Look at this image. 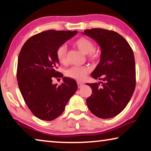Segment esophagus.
Masks as SVG:
<instances>
[{"instance_id": "34e87169", "label": "esophagus", "mask_w": 151, "mask_h": 151, "mask_svg": "<svg viewBox=\"0 0 151 151\" xmlns=\"http://www.w3.org/2000/svg\"><path fill=\"white\" fill-rule=\"evenodd\" d=\"M77 85H78V88H81V87H82L83 86V83H80V82H78L77 83Z\"/></svg>"}]
</instances>
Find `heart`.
Wrapping results in <instances>:
<instances>
[{
  "label": "heart",
  "mask_w": 151,
  "mask_h": 151,
  "mask_svg": "<svg viewBox=\"0 0 151 151\" xmlns=\"http://www.w3.org/2000/svg\"><path fill=\"white\" fill-rule=\"evenodd\" d=\"M74 45L83 54H87L88 59L91 60H96L99 58V52L93 50L94 49L93 43L88 38L81 37L76 40L74 43ZM66 54L67 47L65 45H62L57 49L56 56L60 63L62 64H65L66 63ZM88 73V68L87 67L77 66H72L65 73L68 77L78 81L84 80L87 77Z\"/></svg>",
  "instance_id": "b5f03b06"
}]
</instances>
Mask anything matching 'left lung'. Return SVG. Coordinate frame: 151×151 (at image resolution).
Listing matches in <instances>:
<instances>
[{
    "mask_svg": "<svg viewBox=\"0 0 151 151\" xmlns=\"http://www.w3.org/2000/svg\"><path fill=\"white\" fill-rule=\"evenodd\" d=\"M101 48L100 61L91 76L102 82L87 83L92 94L87 99L88 109L99 118L107 119L122 111L136 87L135 60L128 42L119 33L95 28L83 33Z\"/></svg>",
    "mask_w": 151,
    "mask_h": 151,
    "instance_id": "1",
    "label": "left lung"
}]
</instances>
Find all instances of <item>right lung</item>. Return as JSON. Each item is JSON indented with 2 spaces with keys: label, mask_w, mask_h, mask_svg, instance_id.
Segmentation results:
<instances>
[{
  "label": "right lung",
  "mask_w": 151,
  "mask_h": 151,
  "mask_svg": "<svg viewBox=\"0 0 151 151\" xmlns=\"http://www.w3.org/2000/svg\"><path fill=\"white\" fill-rule=\"evenodd\" d=\"M77 33L45 31L28 39L21 50L17 73L19 88L30 111L42 120L60 116L77 90V83L70 78L64 77L59 86L52 83V77L62 76L57 71V49Z\"/></svg>",
  "instance_id": "1"
}]
</instances>
